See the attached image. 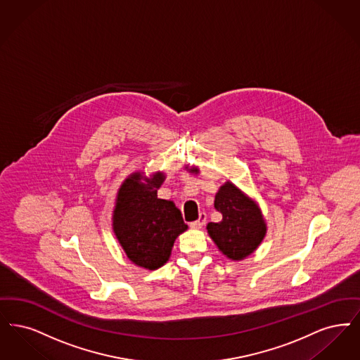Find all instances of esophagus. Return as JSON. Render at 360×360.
Wrapping results in <instances>:
<instances>
[{"instance_id":"obj_1","label":"esophagus","mask_w":360,"mask_h":360,"mask_svg":"<svg viewBox=\"0 0 360 360\" xmlns=\"http://www.w3.org/2000/svg\"><path fill=\"white\" fill-rule=\"evenodd\" d=\"M205 222H206V214L201 213L200 218H198L197 221H194V222L190 224V228H191V229H201L202 226L205 225Z\"/></svg>"}]
</instances>
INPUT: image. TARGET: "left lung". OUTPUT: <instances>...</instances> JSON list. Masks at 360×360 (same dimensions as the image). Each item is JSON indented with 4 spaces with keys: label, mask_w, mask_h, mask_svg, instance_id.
Instances as JSON below:
<instances>
[{
    "label": "left lung",
    "mask_w": 360,
    "mask_h": 360,
    "mask_svg": "<svg viewBox=\"0 0 360 360\" xmlns=\"http://www.w3.org/2000/svg\"><path fill=\"white\" fill-rule=\"evenodd\" d=\"M198 173L197 167L190 169ZM214 207L222 214L219 222H209L206 229L217 248L228 259L240 261L250 256L266 234V224L259 205L231 182L219 187Z\"/></svg>",
    "instance_id": "8db88e82"
}]
</instances>
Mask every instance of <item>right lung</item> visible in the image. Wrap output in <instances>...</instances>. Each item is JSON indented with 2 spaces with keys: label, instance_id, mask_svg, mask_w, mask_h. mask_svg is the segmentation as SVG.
<instances>
[{
  "label": "right lung",
  "instance_id": "right-lung-1",
  "mask_svg": "<svg viewBox=\"0 0 360 360\" xmlns=\"http://www.w3.org/2000/svg\"><path fill=\"white\" fill-rule=\"evenodd\" d=\"M165 178L160 172L151 178L131 174L117 191L112 216L114 233L127 257L148 271L167 262L175 238L187 229L174 202L157 195Z\"/></svg>",
  "mask_w": 360,
  "mask_h": 360
}]
</instances>
